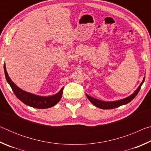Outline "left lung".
I'll list each match as a JSON object with an SVG mask.
<instances>
[{"label":"left lung","instance_id":"8db88e82","mask_svg":"<svg viewBox=\"0 0 151 151\" xmlns=\"http://www.w3.org/2000/svg\"><path fill=\"white\" fill-rule=\"evenodd\" d=\"M145 79V76L143 78V81L140 84V86L138 87L136 91H134V93L133 94H132L131 96H129L127 98H125L124 99H121L120 101H113V102H104V101H102L100 100H98V99H96L93 98V97L88 96V94H86V96H87V98L88 99V100L91 102L92 104H93L94 106H96L98 108H100L102 109H115L116 107H119L121 105H123V104H126L127 103H129V102H131L132 99H133L135 96L137 95V94L139 93V92L140 91V88H141V86L142 85V83H144Z\"/></svg>","mask_w":151,"mask_h":151}]
</instances>
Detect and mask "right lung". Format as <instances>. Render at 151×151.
<instances>
[{
  "label": "right lung",
  "mask_w": 151,
  "mask_h": 151,
  "mask_svg": "<svg viewBox=\"0 0 151 151\" xmlns=\"http://www.w3.org/2000/svg\"><path fill=\"white\" fill-rule=\"evenodd\" d=\"M4 70L5 77H6V81L11 86L14 94L20 101H21L22 103L27 104V105L37 109H47L55 106L56 104L60 101L63 95V88H61V90L58 93L53 96H40L35 95V94L22 91V89H20L15 85L13 82L11 80V78L8 75L5 64L4 65Z\"/></svg>",
  "instance_id": "right-lung-1"
}]
</instances>
